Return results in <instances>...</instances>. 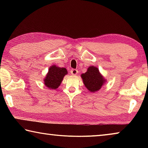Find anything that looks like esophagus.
I'll return each mask as SVG.
<instances>
[{
  "instance_id": "1",
  "label": "esophagus",
  "mask_w": 148,
  "mask_h": 148,
  "mask_svg": "<svg viewBox=\"0 0 148 148\" xmlns=\"http://www.w3.org/2000/svg\"><path fill=\"white\" fill-rule=\"evenodd\" d=\"M71 72L72 75H74V76H75V75H76L77 74V72H78V71H77V69H72Z\"/></svg>"
}]
</instances>
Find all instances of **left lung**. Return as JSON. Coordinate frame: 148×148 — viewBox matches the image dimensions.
I'll return each mask as SVG.
<instances>
[{
    "mask_svg": "<svg viewBox=\"0 0 148 148\" xmlns=\"http://www.w3.org/2000/svg\"><path fill=\"white\" fill-rule=\"evenodd\" d=\"M85 87L90 92H95L99 91L106 82V79L99 72V69L96 66H89L85 73L81 74Z\"/></svg>",
    "mask_w": 148,
    "mask_h": 148,
    "instance_id": "8db88e82",
    "label": "left lung"
}]
</instances>
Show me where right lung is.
Here are the masks:
<instances>
[{
	"mask_svg": "<svg viewBox=\"0 0 148 148\" xmlns=\"http://www.w3.org/2000/svg\"><path fill=\"white\" fill-rule=\"evenodd\" d=\"M67 74L68 72L65 68H61L55 64L51 65L44 79V84L47 88L56 89L60 86L64 76Z\"/></svg>",
	"mask_w": 148,
	"mask_h": 148,
	"instance_id": "right-lung-1",
	"label": "right lung"
}]
</instances>
